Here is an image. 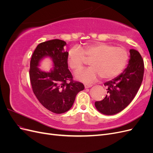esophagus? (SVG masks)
Masks as SVG:
<instances>
[{
  "mask_svg": "<svg viewBox=\"0 0 153 153\" xmlns=\"http://www.w3.org/2000/svg\"><path fill=\"white\" fill-rule=\"evenodd\" d=\"M84 86H85V89H87V88H90V87H91L92 86V85H91V84H85Z\"/></svg>",
  "mask_w": 153,
  "mask_h": 153,
  "instance_id": "esophagus-1",
  "label": "esophagus"
}]
</instances>
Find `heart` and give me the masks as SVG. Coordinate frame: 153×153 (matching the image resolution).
Segmentation results:
<instances>
[{
  "label": "heart",
  "instance_id": "b5f03b06",
  "mask_svg": "<svg viewBox=\"0 0 153 153\" xmlns=\"http://www.w3.org/2000/svg\"><path fill=\"white\" fill-rule=\"evenodd\" d=\"M87 61H90V68L76 73L77 80L85 83H93L101 76L105 80L116 77L126 67L128 53L122 47L98 42L86 45L83 50L78 47L69 50L68 64L73 71H79Z\"/></svg>",
  "mask_w": 153,
  "mask_h": 153
}]
</instances>
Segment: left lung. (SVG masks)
Listing matches in <instances>:
<instances>
[{
    "label": "left lung",
    "instance_id": "left-lung-1",
    "mask_svg": "<svg viewBox=\"0 0 153 153\" xmlns=\"http://www.w3.org/2000/svg\"><path fill=\"white\" fill-rule=\"evenodd\" d=\"M130 59L128 67L114 79L105 83L107 95L95 106L105 115H114L121 112L131 102L139 89L143 80L144 64L137 50H129Z\"/></svg>",
    "mask_w": 153,
    "mask_h": 153
}]
</instances>
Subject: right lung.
Wrapping results in <instances>:
<instances>
[{
	"instance_id": "right-lung-1",
	"label": "right lung",
	"mask_w": 153,
	"mask_h": 153,
	"mask_svg": "<svg viewBox=\"0 0 153 153\" xmlns=\"http://www.w3.org/2000/svg\"><path fill=\"white\" fill-rule=\"evenodd\" d=\"M64 41L52 39L37 46L32 55L29 76L32 91L40 103L55 114H62L71 108L76 94L84 85L73 80L68 69V52H64ZM48 56L54 67L50 72L38 68L40 61Z\"/></svg>"
}]
</instances>
